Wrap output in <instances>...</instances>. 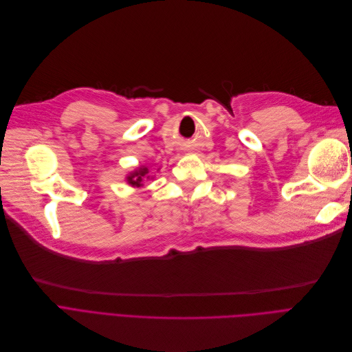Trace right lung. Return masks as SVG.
Instances as JSON below:
<instances>
[{
  "mask_svg": "<svg viewBox=\"0 0 352 352\" xmlns=\"http://www.w3.org/2000/svg\"><path fill=\"white\" fill-rule=\"evenodd\" d=\"M156 170L159 172L160 167H157ZM148 172H150V169L146 164H142V166L136 167L135 170H131L130 173H127V176H126L127 185H130L131 188H140V186H143L144 180H153L155 177L150 176Z\"/></svg>",
  "mask_w": 352,
  "mask_h": 352,
  "instance_id": "add662e5",
  "label": "right lung"
}]
</instances>
